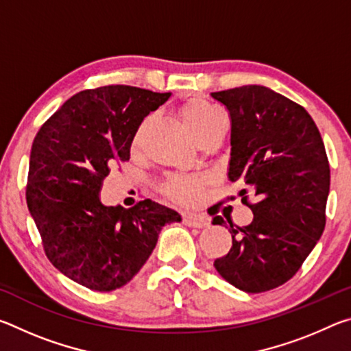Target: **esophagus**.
<instances>
[{"label": "esophagus", "mask_w": 351, "mask_h": 351, "mask_svg": "<svg viewBox=\"0 0 351 351\" xmlns=\"http://www.w3.org/2000/svg\"><path fill=\"white\" fill-rule=\"evenodd\" d=\"M184 224L189 226V228H204V226L209 224V219L203 213H186L184 215Z\"/></svg>", "instance_id": "obj_1"}]
</instances>
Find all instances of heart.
I'll return each instance as SVG.
<instances>
[{
    "instance_id": "b5f03b06",
    "label": "heart",
    "mask_w": 351,
    "mask_h": 351,
    "mask_svg": "<svg viewBox=\"0 0 351 351\" xmlns=\"http://www.w3.org/2000/svg\"><path fill=\"white\" fill-rule=\"evenodd\" d=\"M178 114H180L181 121L184 125L195 139L198 138L199 134L209 132L213 127H217L219 122H223L219 112L213 108V106L206 102L204 99L201 97H192L184 102L180 110H178ZM147 128V122H144L139 128L138 136L136 139H139L142 134H144ZM201 187H203V181L198 180V178H175L171 180L167 186H165V192H167L171 199L178 201V203L182 204H190L195 203L199 198L201 195Z\"/></svg>"
}]
</instances>
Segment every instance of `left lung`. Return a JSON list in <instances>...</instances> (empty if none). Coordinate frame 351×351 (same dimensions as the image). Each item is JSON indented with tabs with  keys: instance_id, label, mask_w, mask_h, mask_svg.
Instances as JSON below:
<instances>
[{
	"instance_id": "obj_1",
	"label": "left lung",
	"mask_w": 351,
	"mask_h": 351,
	"mask_svg": "<svg viewBox=\"0 0 351 351\" xmlns=\"http://www.w3.org/2000/svg\"><path fill=\"white\" fill-rule=\"evenodd\" d=\"M210 96L230 116L229 181L251 207V224L229 221L232 247L213 266L245 293H265L288 282L325 229L330 165L316 123L304 106L261 85ZM252 191L256 203H247ZM212 224L224 226L217 215Z\"/></svg>"
}]
</instances>
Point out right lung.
<instances>
[{"label": "right lung", "instance_id": "right-lung-1", "mask_svg": "<svg viewBox=\"0 0 351 351\" xmlns=\"http://www.w3.org/2000/svg\"><path fill=\"white\" fill-rule=\"evenodd\" d=\"M171 93L127 85L85 90L68 99L32 144L26 201L56 268L100 293L138 274L165 224L181 215L152 199L132 209L105 206L100 187L110 169L128 161L144 117Z\"/></svg>", "mask_w": 351, "mask_h": 351}]
</instances>
